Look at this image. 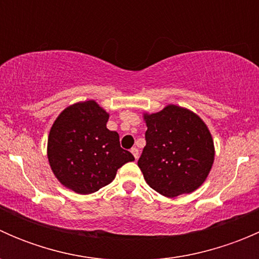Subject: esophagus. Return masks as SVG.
I'll use <instances>...</instances> for the list:
<instances>
[{"instance_id":"obj_1","label":"esophagus","mask_w":259,"mask_h":259,"mask_svg":"<svg viewBox=\"0 0 259 259\" xmlns=\"http://www.w3.org/2000/svg\"><path fill=\"white\" fill-rule=\"evenodd\" d=\"M130 151H132V154L134 155L135 159L139 158V150H138V148H132V150Z\"/></svg>"}]
</instances>
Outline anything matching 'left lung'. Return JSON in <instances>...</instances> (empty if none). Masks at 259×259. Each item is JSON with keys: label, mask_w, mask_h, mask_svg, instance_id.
<instances>
[{"label": "left lung", "mask_w": 259, "mask_h": 259, "mask_svg": "<svg viewBox=\"0 0 259 259\" xmlns=\"http://www.w3.org/2000/svg\"><path fill=\"white\" fill-rule=\"evenodd\" d=\"M144 119L146 145L138 165L146 183L169 198L198 189L214 160L207 125L197 114L177 105L145 114Z\"/></svg>", "instance_id": "obj_1"}]
</instances>
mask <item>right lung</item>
<instances>
[{
    "label": "right lung",
    "mask_w": 259,
    "mask_h": 259,
    "mask_svg": "<svg viewBox=\"0 0 259 259\" xmlns=\"http://www.w3.org/2000/svg\"><path fill=\"white\" fill-rule=\"evenodd\" d=\"M109 114L94 100L65 109L50 130L48 158L55 177L79 194L110 184L117 169L134 160L106 127Z\"/></svg>",
    "instance_id": "1"
}]
</instances>
